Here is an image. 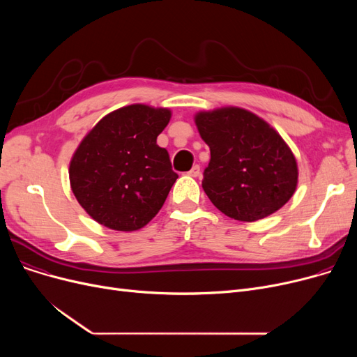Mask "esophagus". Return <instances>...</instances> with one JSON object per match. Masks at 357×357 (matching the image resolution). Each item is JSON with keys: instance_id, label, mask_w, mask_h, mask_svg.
Listing matches in <instances>:
<instances>
[{"instance_id": "1", "label": "esophagus", "mask_w": 357, "mask_h": 357, "mask_svg": "<svg viewBox=\"0 0 357 357\" xmlns=\"http://www.w3.org/2000/svg\"><path fill=\"white\" fill-rule=\"evenodd\" d=\"M199 174H201V167H199V165H194L191 171L188 172V175H191V176H194V178L199 176Z\"/></svg>"}]
</instances>
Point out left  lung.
Returning a JSON list of instances; mask_svg holds the SVG:
<instances>
[{
	"label": "left lung",
	"instance_id": "1",
	"mask_svg": "<svg viewBox=\"0 0 357 357\" xmlns=\"http://www.w3.org/2000/svg\"><path fill=\"white\" fill-rule=\"evenodd\" d=\"M195 124L211 152L202 188L221 213L256 221L289 201L298 182L296 160L266 121L227 107L198 112Z\"/></svg>",
	"mask_w": 357,
	"mask_h": 357
}]
</instances>
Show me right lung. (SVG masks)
Instances as JSON below:
<instances>
[{"mask_svg": "<svg viewBox=\"0 0 357 357\" xmlns=\"http://www.w3.org/2000/svg\"><path fill=\"white\" fill-rule=\"evenodd\" d=\"M169 120L167 108L127 105L81 142L69 166L70 188L97 222L135 231L159 213L178 178L167 150L156 144Z\"/></svg>", "mask_w": 357, "mask_h": 357, "instance_id": "obj_1", "label": "right lung"}]
</instances>
